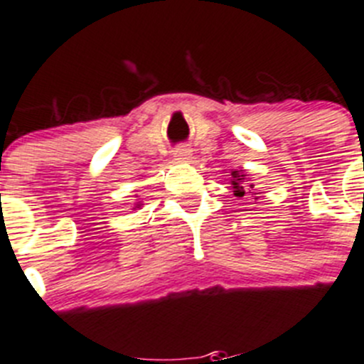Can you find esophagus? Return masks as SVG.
Wrapping results in <instances>:
<instances>
[{"instance_id": "esophagus-1", "label": "esophagus", "mask_w": 364, "mask_h": 364, "mask_svg": "<svg viewBox=\"0 0 364 364\" xmlns=\"http://www.w3.org/2000/svg\"><path fill=\"white\" fill-rule=\"evenodd\" d=\"M174 158L176 159H190L192 158V151L186 145H179V147L174 149Z\"/></svg>"}]
</instances>
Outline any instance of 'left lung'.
<instances>
[{
    "mask_svg": "<svg viewBox=\"0 0 364 364\" xmlns=\"http://www.w3.org/2000/svg\"><path fill=\"white\" fill-rule=\"evenodd\" d=\"M232 185H233V192H235L237 198H242L244 193H246V183H244V176L239 174V172H232ZM250 188H253V185H250Z\"/></svg>",
    "mask_w": 364,
    "mask_h": 364,
    "instance_id": "1",
    "label": "left lung"
}]
</instances>
